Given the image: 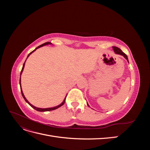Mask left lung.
<instances>
[{"mask_svg":"<svg viewBox=\"0 0 150 150\" xmlns=\"http://www.w3.org/2000/svg\"><path fill=\"white\" fill-rule=\"evenodd\" d=\"M112 49H113V50H114V51H115V52L116 54H120V55L122 56H123V57L126 59L127 61H128V62H129V61H128V56H126V54H125L123 52H122L120 48L117 47H115V46H113V47H112ZM87 105H88V106H89V104H88V103H87Z\"/></svg>","mask_w":150,"mask_h":150,"instance_id":"left-lung-1","label":"left lung"}]
</instances>
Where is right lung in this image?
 Here are the masks:
<instances>
[{
  "instance_id": "1",
  "label": "right lung",
  "mask_w": 150,
  "mask_h": 150,
  "mask_svg": "<svg viewBox=\"0 0 150 150\" xmlns=\"http://www.w3.org/2000/svg\"><path fill=\"white\" fill-rule=\"evenodd\" d=\"M48 44H52V43H51V42H45V43H44V44H41L40 45V46H38V47H36L33 51H32L31 52H30L29 54V55L28 56V57H27V59H28V57L30 55V54L33 53V52H34L36 49H38V48H39V47H42V46H46V45H48ZM26 61V60H25ZM25 61L24 62V64H23V66H22V70H21V74H20V80H19V84H20V87H21V93H22V97L24 98V100L26 101V103H28L29 105L32 107V108H33L34 109H35V110H36V111H40V112H44V111H52V110H56V109H57V108H60L61 106H62L63 104H64V103H65V101H66V96H67V95L66 96V97H65V98H64V101H62V103H61V104H60L59 105H58V106H54V107H52V108H37V107H35V106H33V104H31L28 100H27V99L25 98V97L24 96V93H23V92H22V88H21V74H22V71H23V70H24V66H25Z\"/></svg>"
}]
</instances>
